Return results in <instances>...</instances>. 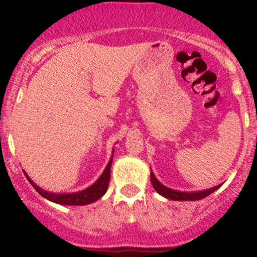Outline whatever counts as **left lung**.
<instances>
[{
  "instance_id": "1",
  "label": "left lung",
  "mask_w": 257,
  "mask_h": 257,
  "mask_svg": "<svg viewBox=\"0 0 257 257\" xmlns=\"http://www.w3.org/2000/svg\"><path fill=\"white\" fill-rule=\"evenodd\" d=\"M151 182H152L153 188H155L161 196L166 197L167 199H170V200H199L202 198H205V197H208L210 193L215 192V191H216L219 187H221V185H222V184L217 185L215 186V187L208 188V190L197 191V192H181V191H176V190H173V188L167 187V186H164L162 182H159V180L156 178L152 170H151Z\"/></svg>"
}]
</instances>
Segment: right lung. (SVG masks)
<instances>
[{"mask_svg": "<svg viewBox=\"0 0 257 257\" xmlns=\"http://www.w3.org/2000/svg\"><path fill=\"white\" fill-rule=\"evenodd\" d=\"M113 152L114 149H112V156L108 161L107 166H106L105 170L102 172L101 175L99 176V179L94 182L93 185H90L89 187L84 188V190L78 191V192H71V193H55V192H49V191L43 190L40 186H37L34 181L30 179V176L28 174H25L26 179L29 180V182L34 186L35 190L37 191L41 196L44 197L46 199L51 200L53 203H57L60 205H87L90 203L96 202L99 198H101L102 196L106 193L108 187V182H110V176H111V164L112 159H113Z\"/></svg>", "mask_w": 257, "mask_h": 257, "instance_id": "obj_1", "label": "right lung"}]
</instances>
